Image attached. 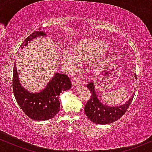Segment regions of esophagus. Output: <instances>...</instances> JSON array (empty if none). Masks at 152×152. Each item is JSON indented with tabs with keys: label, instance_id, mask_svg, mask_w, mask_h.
<instances>
[{
	"label": "esophagus",
	"instance_id": "obj_1",
	"mask_svg": "<svg viewBox=\"0 0 152 152\" xmlns=\"http://www.w3.org/2000/svg\"><path fill=\"white\" fill-rule=\"evenodd\" d=\"M72 84L74 86H79V85L81 84V80H80L78 77H76V76H74V80H73V81H72Z\"/></svg>",
	"mask_w": 152,
	"mask_h": 152
}]
</instances>
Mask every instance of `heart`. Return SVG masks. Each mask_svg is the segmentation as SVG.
<instances>
[{
	"label": "heart",
	"mask_w": 152,
	"mask_h": 152,
	"mask_svg": "<svg viewBox=\"0 0 152 152\" xmlns=\"http://www.w3.org/2000/svg\"><path fill=\"white\" fill-rule=\"evenodd\" d=\"M107 48V45L104 41L96 39L81 40L76 43L71 48V54L65 56L66 60L72 64L76 61H90L102 55Z\"/></svg>",
	"instance_id": "b5f03b06"
}]
</instances>
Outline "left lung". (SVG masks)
I'll return each instance as SVG.
<instances>
[{
  "instance_id": "1",
  "label": "left lung",
  "mask_w": 152,
  "mask_h": 152,
  "mask_svg": "<svg viewBox=\"0 0 152 152\" xmlns=\"http://www.w3.org/2000/svg\"><path fill=\"white\" fill-rule=\"evenodd\" d=\"M135 77L137 78L136 74ZM86 86L89 89L91 95L85 106V113L88 119L99 124H108L119 119L126 113L134 98L133 95L132 98L121 106H106L97 98L93 82L88 83Z\"/></svg>"
}]
</instances>
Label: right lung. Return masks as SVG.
I'll use <instances>...</instances> for the list:
<instances>
[{"label":"right lung","instance_id":"1","mask_svg":"<svg viewBox=\"0 0 152 152\" xmlns=\"http://www.w3.org/2000/svg\"><path fill=\"white\" fill-rule=\"evenodd\" d=\"M46 36L43 31H35L26 38L20 49L35 38ZM71 88V82L67 75L56 73L52 79L41 91L31 93L21 86L18 79L15 64L13 73V91L17 103L23 112L31 119L46 121L56 116L60 110L59 95Z\"/></svg>","mask_w":152,"mask_h":152}]
</instances>
